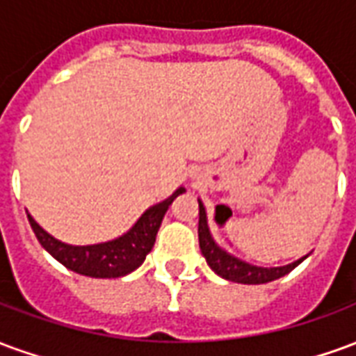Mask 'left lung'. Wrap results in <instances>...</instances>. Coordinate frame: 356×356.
<instances>
[{"mask_svg": "<svg viewBox=\"0 0 356 356\" xmlns=\"http://www.w3.org/2000/svg\"><path fill=\"white\" fill-rule=\"evenodd\" d=\"M198 208H200V213H198L200 216V219H198V242H200L202 255L206 257L211 270L217 273L221 278H225V280L238 284L273 282L276 278L288 275L307 257L305 255V257H301V259L290 263V265H284V267H257V265H250V263L242 261V259L234 257L229 252H225L223 248L217 246L216 240L211 238V234H209L206 208H204V204L200 200H198Z\"/></svg>", "mask_w": 356, "mask_h": 356, "instance_id": "1", "label": "left lung"}]
</instances>
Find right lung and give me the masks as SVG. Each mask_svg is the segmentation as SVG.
I'll return each instance as SVG.
<instances>
[{"label": "right lung", "instance_id": "obj_1", "mask_svg": "<svg viewBox=\"0 0 356 356\" xmlns=\"http://www.w3.org/2000/svg\"><path fill=\"white\" fill-rule=\"evenodd\" d=\"M183 193H185V188L179 186L170 198L148 208L139 217V221L120 238L102 242V244H93V246L65 244L60 240L53 238L49 232L43 231L32 216H28V221H30L35 238L40 240V244L66 268H70L78 275L91 276V278H120V276L129 275L143 265L145 257L150 254V250L154 246L156 234L162 225L165 211L171 206V202Z\"/></svg>", "mask_w": 356, "mask_h": 356}]
</instances>
